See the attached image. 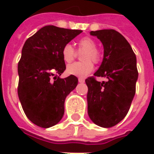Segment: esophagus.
<instances>
[{"instance_id":"34e87169","label":"esophagus","mask_w":154,"mask_h":154,"mask_svg":"<svg viewBox=\"0 0 154 154\" xmlns=\"http://www.w3.org/2000/svg\"><path fill=\"white\" fill-rule=\"evenodd\" d=\"M78 82H80V83H83L84 82H85V80H84V78H78Z\"/></svg>"}]
</instances>
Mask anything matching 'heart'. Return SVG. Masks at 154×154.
Masks as SVG:
<instances>
[{
	"mask_svg": "<svg viewBox=\"0 0 154 154\" xmlns=\"http://www.w3.org/2000/svg\"><path fill=\"white\" fill-rule=\"evenodd\" d=\"M79 52H83L82 59L84 62L74 63L68 65L67 67V72L69 75H73L78 77H87L90 74L94 68V63H98L100 60V51L97 48V43L93 38L90 37H83L77 43ZM77 55V52L70 44H65L62 49V56L65 63H69L74 60Z\"/></svg>",
	"mask_w": 154,
	"mask_h": 154,
	"instance_id": "obj_1",
	"label": "heart"
}]
</instances>
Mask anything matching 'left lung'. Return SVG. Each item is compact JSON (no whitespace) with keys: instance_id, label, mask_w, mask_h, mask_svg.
<instances>
[{"instance_id":"left-lung-1","label":"left lung","mask_w":154,"mask_h":154,"mask_svg":"<svg viewBox=\"0 0 154 154\" xmlns=\"http://www.w3.org/2000/svg\"><path fill=\"white\" fill-rule=\"evenodd\" d=\"M104 47V57L95 77L86 79L88 87L87 112L96 125L110 128L120 122L129 111L135 95L138 69L136 56L125 38L115 29L91 31Z\"/></svg>"}]
</instances>
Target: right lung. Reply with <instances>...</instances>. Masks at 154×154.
Here are the masks:
<instances>
[{
  "label": "right lung",
  "mask_w": 154,
  "mask_h": 154,
  "mask_svg": "<svg viewBox=\"0 0 154 154\" xmlns=\"http://www.w3.org/2000/svg\"><path fill=\"white\" fill-rule=\"evenodd\" d=\"M82 32L47 25L25 41L18 63V96L25 114L36 125L49 128L63 116L65 99L78 79L58 77L66 69L62 49Z\"/></svg>",
  "instance_id": "right-lung-1"
}]
</instances>
